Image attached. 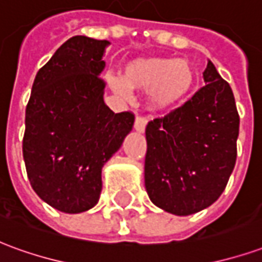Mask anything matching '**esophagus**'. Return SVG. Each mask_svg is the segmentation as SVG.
I'll return each mask as SVG.
<instances>
[{"label":"esophagus","mask_w":262,"mask_h":262,"mask_svg":"<svg viewBox=\"0 0 262 262\" xmlns=\"http://www.w3.org/2000/svg\"><path fill=\"white\" fill-rule=\"evenodd\" d=\"M146 125H147V119L144 116H136V120H135V129L137 132L143 133L144 129H146Z\"/></svg>","instance_id":"esophagus-1"}]
</instances>
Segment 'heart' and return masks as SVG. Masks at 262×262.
<instances>
[{"label": "heart", "instance_id": "1", "mask_svg": "<svg viewBox=\"0 0 262 262\" xmlns=\"http://www.w3.org/2000/svg\"><path fill=\"white\" fill-rule=\"evenodd\" d=\"M196 71L191 61L171 57H150L129 61L123 67L122 78L109 77V84L122 97L130 90H150L148 105L153 109L168 108L180 102L192 91Z\"/></svg>", "mask_w": 262, "mask_h": 262}]
</instances>
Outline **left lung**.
I'll return each instance as SVG.
<instances>
[{
    "mask_svg": "<svg viewBox=\"0 0 262 262\" xmlns=\"http://www.w3.org/2000/svg\"><path fill=\"white\" fill-rule=\"evenodd\" d=\"M203 80L191 99L146 127V191L156 206L178 216L216 202L236 164L240 118L233 91L212 61Z\"/></svg>",
    "mask_w": 262,
    "mask_h": 262,
    "instance_id": "1",
    "label": "left lung"
}]
</instances>
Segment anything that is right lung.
<instances>
[{
  "label": "right lung",
  "mask_w": 262,
  "mask_h": 262,
  "mask_svg": "<svg viewBox=\"0 0 262 262\" xmlns=\"http://www.w3.org/2000/svg\"><path fill=\"white\" fill-rule=\"evenodd\" d=\"M108 40L74 36L37 71L26 105L22 153L33 191L64 213L95 206L103 164L132 130L135 115L103 102Z\"/></svg>",
  "instance_id": "add662e5"
}]
</instances>
